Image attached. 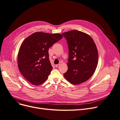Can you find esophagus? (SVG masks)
<instances>
[{
    "instance_id": "34e87169",
    "label": "esophagus",
    "mask_w": 120,
    "mask_h": 120,
    "mask_svg": "<svg viewBox=\"0 0 120 120\" xmlns=\"http://www.w3.org/2000/svg\"><path fill=\"white\" fill-rule=\"evenodd\" d=\"M61 63H59L58 64H56V65H55V67H56V68H58V67H59V66H60V65H61Z\"/></svg>"
}]
</instances>
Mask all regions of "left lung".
Returning a JSON list of instances; mask_svg holds the SVG:
<instances>
[{"label": "left lung", "instance_id": "obj_1", "mask_svg": "<svg viewBox=\"0 0 120 120\" xmlns=\"http://www.w3.org/2000/svg\"><path fill=\"white\" fill-rule=\"evenodd\" d=\"M69 48L68 69L64 74L73 84H79L89 79L94 73L98 63L96 44L90 36L78 30L62 33Z\"/></svg>", "mask_w": 120, "mask_h": 120}]
</instances>
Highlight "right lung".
Here are the masks:
<instances>
[{
    "mask_svg": "<svg viewBox=\"0 0 120 120\" xmlns=\"http://www.w3.org/2000/svg\"><path fill=\"white\" fill-rule=\"evenodd\" d=\"M62 38L60 34L38 32L23 41L18 53V67L31 84L39 85L47 80L53 69L49 59V48Z\"/></svg>",
    "mask_w": 120,
    "mask_h": 120,
    "instance_id": "add662e5",
    "label": "right lung"
}]
</instances>
